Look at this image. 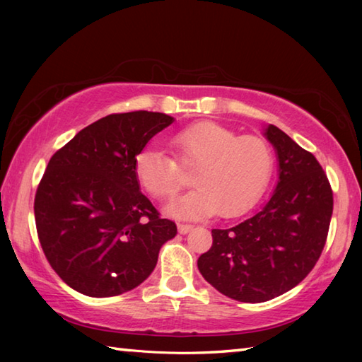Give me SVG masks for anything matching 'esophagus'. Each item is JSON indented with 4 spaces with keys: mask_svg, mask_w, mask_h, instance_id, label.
Masks as SVG:
<instances>
[{
    "mask_svg": "<svg viewBox=\"0 0 362 362\" xmlns=\"http://www.w3.org/2000/svg\"><path fill=\"white\" fill-rule=\"evenodd\" d=\"M177 228H179V233L187 235L189 230L193 228V226H191V224H179V226H177Z\"/></svg>",
    "mask_w": 362,
    "mask_h": 362,
    "instance_id": "esophagus-1",
    "label": "esophagus"
}]
</instances>
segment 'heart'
Returning a JSON list of instances; mask_svg holds the SVG:
<instances>
[{
	"instance_id": "heart-1",
	"label": "heart",
	"mask_w": 362,
	"mask_h": 362,
	"mask_svg": "<svg viewBox=\"0 0 362 362\" xmlns=\"http://www.w3.org/2000/svg\"><path fill=\"white\" fill-rule=\"evenodd\" d=\"M174 158L157 148L135 157V177L153 199H169L185 185L183 173L194 171L196 188L168 205L179 218H204L219 211L235 218L264 193L274 173V151L258 135H238L216 122H197L169 140Z\"/></svg>"
}]
</instances>
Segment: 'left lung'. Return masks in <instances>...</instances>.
<instances>
[{"label": "left lung", "mask_w": 362, "mask_h": 362, "mask_svg": "<svg viewBox=\"0 0 362 362\" xmlns=\"http://www.w3.org/2000/svg\"><path fill=\"white\" fill-rule=\"evenodd\" d=\"M264 135L279 157L272 197L238 226L213 228V245L197 259L204 279L238 302H266L297 286L320 258L333 214L316 157L272 124Z\"/></svg>", "instance_id": "obj_1"}]
</instances>
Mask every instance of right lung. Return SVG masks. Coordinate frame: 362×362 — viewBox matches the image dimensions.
<instances>
[{
  "instance_id": "right-lung-1",
  "label": "right lung",
  "mask_w": 362,
  "mask_h": 362,
  "mask_svg": "<svg viewBox=\"0 0 362 362\" xmlns=\"http://www.w3.org/2000/svg\"><path fill=\"white\" fill-rule=\"evenodd\" d=\"M174 121L157 112L113 113L82 129L51 157L38 183L37 235L51 267L90 297L136 288L175 236L135 177V157Z\"/></svg>"
}]
</instances>
